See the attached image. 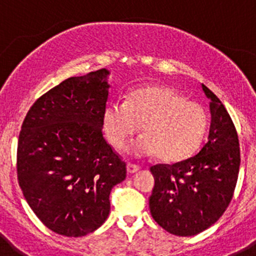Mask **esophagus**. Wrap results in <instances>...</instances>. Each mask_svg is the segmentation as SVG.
<instances>
[{"label": "esophagus", "mask_w": 256, "mask_h": 256, "mask_svg": "<svg viewBox=\"0 0 256 256\" xmlns=\"http://www.w3.org/2000/svg\"><path fill=\"white\" fill-rule=\"evenodd\" d=\"M140 169H141V168H140L138 165L132 164V162H128V164H126V170H128V173H130V174L137 173V172H138Z\"/></svg>", "instance_id": "esophagus-1"}]
</instances>
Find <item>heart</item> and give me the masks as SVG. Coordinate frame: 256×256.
I'll use <instances>...</instances> for the list:
<instances>
[{
	"label": "heart",
	"instance_id": "heart-1",
	"mask_svg": "<svg viewBox=\"0 0 256 256\" xmlns=\"http://www.w3.org/2000/svg\"><path fill=\"white\" fill-rule=\"evenodd\" d=\"M102 126L110 144L122 148L138 132L130 152L155 155L162 162H178L198 151L208 128V114L200 104L165 86L136 88L126 102L112 101L102 112Z\"/></svg>",
	"mask_w": 256,
	"mask_h": 256
}]
</instances>
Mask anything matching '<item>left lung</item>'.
<instances>
[{"mask_svg":"<svg viewBox=\"0 0 256 256\" xmlns=\"http://www.w3.org/2000/svg\"><path fill=\"white\" fill-rule=\"evenodd\" d=\"M201 87L210 100L208 142L190 159L151 166V216L176 236H195L214 224L230 205L238 178L241 158L234 122L218 97Z\"/></svg>","mask_w":256,"mask_h":256,"instance_id":"left-lung-1","label":"left lung"}]
</instances>
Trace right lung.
I'll return each mask as SVG.
<instances>
[{
	"instance_id": "right-lung-1",
	"label": "right lung",
	"mask_w": 256,
	"mask_h": 256,
	"mask_svg": "<svg viewBox=\"0 0 256 256\" xmlns=\"http://www.w3.org/2000/svg\"><path fill=\"white\" fill-rule=\"evenodd\" d=\"M108 69L72 76L40 96L22 122L18 180L30 209L58 234L80 237L102 226L126 162L102 136Z\"/></svg>"
}]
</instances>
